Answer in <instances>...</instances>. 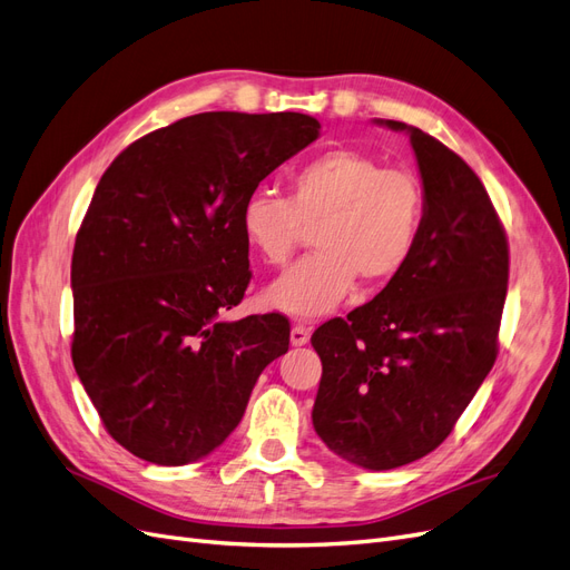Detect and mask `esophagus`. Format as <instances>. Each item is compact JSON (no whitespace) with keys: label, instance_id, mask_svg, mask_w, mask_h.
<instances>
[{"label":"esophagus","instance_id":"1","mask_svg":"<svg viewBox=\"0 0 570 570\" xmlns=\"http://www.w3.org/2000/svg\"><path fill=\"white\" fill-rule=\"evenodd\" d=\"M308 337H312V331H308L306 325H295V327H292L289 342L295 344V347H302V344H306V342H308Z\"/></svg>","mask_w":570,"mask_h":570}]
</instances>
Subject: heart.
Instances as JSON below:
<instances>
[{
    "label": "heart",
    "mask_w": 570,
    "mask_h": 570,
    "mask_svg": "<svg viewBox=\"0 0 570 570\" xmlns=\"http://www.w3.org/2000/svg\"><path fill=\"white\" fill-rule=\"evenodd\" d=\"M423 214V187L411 170L383 168L356 149H327L292 170L289 197L247 195L239 228L268 266H285L304 228L318 226V252L264 292L278 312L316 318L347 299L356 278L368 287L396 278L416 249Z\"/></svg>",
    "instance_id": "heart-1"
}]
</instances>
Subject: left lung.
I'll return each instance as SVG.
<instances>
[{
	"label": "left lung",
	"instance_id": "8db88e82",
	"mask_svg": "<svg viewBox=\"0 0 570 570\" xmlns=\"http://www.w3.org/2000/svg\"><path fill=\"white\" fill-rule=\"evenodd\" d=\"M375 124L409 135L423 226L396 278L312 335L323 364L312 419L340 459L390 471L440 446L492 371L509 245L488 189L459 154L400 120Z\"/></svg>",
	"mask_w": 570,
	"mask_h": 570
}]
</instances>
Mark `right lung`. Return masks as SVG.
Segmentation results:
<instances>
[{"instance_id": "right-lung-1", "label": "right lung", "mask_w": 570, "mask_h": 570, "mask_svg": "<svg viewBox=\"0 0 570 570\" xmlns=\"http://www.w3.org/2000/svg\"><path fill=\"white\" fill-rule=\"evenodd\" d=\"M318 130L295 111H206L140 137L101 176L73 249L71 356L130 454L159 465L212 454L287 352L285 316L218 314L252 278L245 197Z\"/></svg>"}]
</instances>
